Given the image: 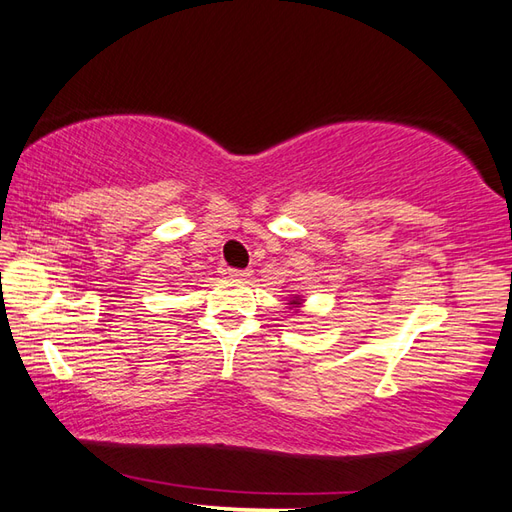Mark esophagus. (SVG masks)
<instances>
[{
    "instance_id": "esophagus-1",
    "label": "esophagus",
    "mask_w": 512,
    "mask_h": 512,
    "mask_svg": "<svg viewBox=\"0 0 512 512\" xmlns=\"http://www.w3.org/2000/svg\"><path fill=\"white\" fill-rule=\"evenodd\" d=\"M227 274H230L232 278H238V280H245V278H249V276H252V271H249V269H230V271H227Z\"/></svg>"
}]
</instances>
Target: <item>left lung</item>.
<instances>
[{
	"label": "left lung",
	"instance_id": "obj_1",
	"mask_svg": "<svg viewBox=\"0 0 512 512\" xmlns=\"http://www.w3.org/2000/svg\"><path fill=\"white\" fill-rule=\"evenodd\" d=\"M291 304H298V300H293V302H291Z\"/></svg>",
	"mask_w": 512,
	"mask_h": 512
}]
</instances>
